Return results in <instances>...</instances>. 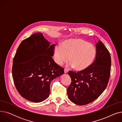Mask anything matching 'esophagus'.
<instances>
[{"label": "esophagus", "instance_id": "34e87169", "mask_svg": "<svg viewBox=\"0 0 122 122\" xmlns=\"http://www.w3.org/2000/svg\"><path fill=\"white\" fill-rule=\"evenodd\" d=\"M68 70H67L66 69H64V73H65V74H67V73H68Z\"/></svg>", "mask_w": 122, "mask_h": 122}]
</instances>
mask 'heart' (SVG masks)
I'll return each instance as SVG.
<instances>
[{
    "label": "heart",
    "instance_id": "heart-1",
    "mask_svg": "<svg viewBox=\"0 0 122 122\" xmlns=\"http://www.w3.org/2000/svg\"><path fill=\"white\" fill-rule=\"evenodd\" d=\"M53 54L57 64L61 65L70 60L69 66L81 71L92 64L97 55V49L93 45L82 40L70 39L61 45L55 46Z\"/></svg>",
    "mask_w": 122,
    "mask_h": 122
}]
</instances>
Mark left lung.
Here are the masks:
<instances>
[{
	"instance_id": "obj_1",
	"label": "left lung",
	"mask_w": 122,
	"mask_h": 122,
	"mask_svg": "<svg viewBox=\"0 0 122 122\" xmlns=\"http://www.w3.org/2000/svg\"><path fill=\"white\" fill-rule=\"evenodd\" d=\"M97 55L92 64L79 72L70 71L71 83L67 89L69 99L74 103L84 105L97 99L106 88L110 78L111 56L101 41L96 44Z\"/></svg>"
}]
</instances>
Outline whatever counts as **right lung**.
<instances>
[{
    "label": "right lung",
    "mask_w": 122,
    "mask_h": 122,
    "mask_svg": "<svg viewBox=\"0 0 122 122\" xmlns=\"http://www.w3.org/2000/svg\"><path fill=\"white\" fill-rule=\"evenodd\" d=\"M54 47L41 33L31 35L19 45L12 72L17 90L24 98L36 103L46 100L51 82L64 73L52 58Z\"/></svg>",
    "instance_id": "1"
}]
</instances>
